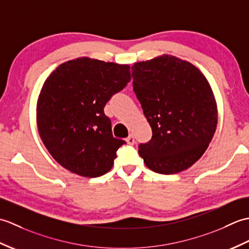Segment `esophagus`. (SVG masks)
Masks as SVG:
<instances>
[{"instance_id":"1","label":"esophagus","mask_w":249,"mask_h":249,"mask_svg":"<svg viewBox=\"0 0 249 249\" xmlns=\"http://www.w3.org/2000/svg\"><path fill=\"white\" fill-rule=\"evenodd\" d=\"M125 141L127 142V144H130V145H133V144H135V138H134V136L133 135H129L127 138L125 139Z\"/></svg>"}]
</instances>
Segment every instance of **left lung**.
Returning <instances> with one entry per match:
<instances>
[{"label":"left lung","mask_w":249,"mask_h":249,"mask_svg":"<svg viewBox=\"0 0 249 249\" xmlns=\"http://www.w3.org/2000/svg\"><path fill=\"white\" fill-rule=\"evenodd\" d=\"M131 76L153 133L139 144V155L157 173L186 170L204 154L217 126L210 83L192 63L168 54L135 63Z\"/></svg>","instance_id":"obj_1"}]
</instances>
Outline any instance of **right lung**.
Here are the masks:
<instances>
[{"label": "right lung", "instance_id": "obj_1", "mask_svg": "<svg viewBox=\"0 0 249 249\" xmlns=\"http://www.w3.org/2000/svg\"><path fill=\"white\" fill-rule=\"evenodd\" d=\"M130 79L129 65L86 56L63 63L47 78L37 100V127L62 167L86 178L111 170L126 142L113 137L104 108Z\"/></svg>", "mask_w": 249, "mask_h": 249}]
</instances>
